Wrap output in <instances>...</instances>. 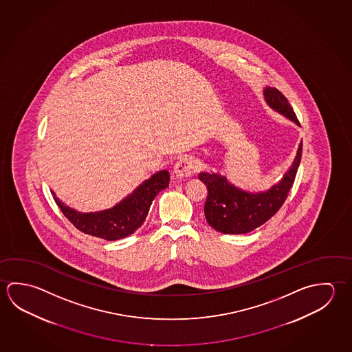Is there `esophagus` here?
Here are the masks:
<instances>
[{
    "label": "esophagus",
    "mask_w": 352,
    "mask_h": 352,
    "mask_svg": "<svg viewBox=\"0 0 352 352\" xmlns=\"http://www.w3.org/2000/svg\"><path fill=\"white\" fill-rule=\"evenodd\" d=\"M197 170V166L192 158H182L174 166V174L177 178H188Z\"/></svg>",
    "instance_id": "34e87169"
}]
</instances>
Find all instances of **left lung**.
I'll list each match as a JSON object with an SVG mask.
<instances>
[{"label": "left lung", "mask_w": 352, "mask_h": 352, "mask_svg": "<svg viewBox=\"0 0 352 352\" xmlns=\"http://www.w3.org/2000/svg\"><path fill=\"white\" fill-rule=\"evenodd\" d=\"M265 102L272 110L283 115L299 126L296 113L283 94L276 87L263 90ZM302 142L299 143L296 158L283 178L268 190H243L232 184L220 173L203 172L199 179L208 188V197L204 205V214L210 226L222 234H242L251 232L268 221L280 209L288 197L296 179V170L302 158Z\"/></svg>", "instance_id": "obj_1"}]
</instances>
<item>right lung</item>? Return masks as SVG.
Here are the masks:
<instances>
[{
  "label": "right lung",
  "instance_id": "right-lung-1",
  "mask_svg": "<svg viewBox=\"0 0 352 352\" xmlns=\"http://www.w3.org/2000/svg\"><path fill=\"white\" fill-rule=\"evenodd\" d=\"M168 184L169 172L166 169L160 170L146 179L115 206L93 212H80L69 208L59 200L54 191H50L64 216L81 232L104 240L116 241L130 236L142 226L155 195L166 189Z\"/></svg>",
  "mask_w": 352,
  "mask_h": 352
}]
</instances>
